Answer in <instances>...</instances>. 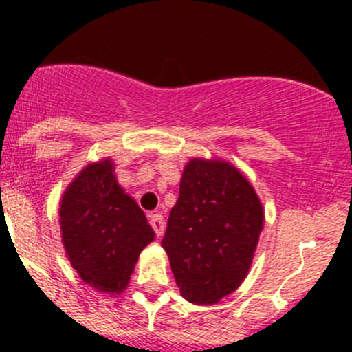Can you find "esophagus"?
<instances>
[{
    "mask_svg": "<svg viewBox=\"0 0 352 352\" xmlns=\"http://www.w3.org/2000/svg\"><path fill=\"white\" fill-rule=\"evenodd\" d=\"M150 225L151 228L155 230L156 236H163V232H165V221H163V216L160 212H155V214L150 216Z\"/></svg>",
    "mask_w": 352,
    "mask_h": 352,
    "instance_id": "obj_1",
    "label": "esophagus"
}]
</instances>
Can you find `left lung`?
Returning <instances> with one entry per match:
<instances>
[{
	"label": "left lung",
	"instance_id": "obj_1",
	"mask_svg": "<svg viewBox=\"0 0 352 352\" xmlns=\"http://www.w3.org/2000/svg\"><path fill=\"white\" fill-rule=\"evenodd\" d=\"M264 221L261 199L235 165L190 158L162 240L180 294L194 305L232 294L247 278Z\"/></svg>",
	"mask_w": 352,
	"mask_h": 352
}]
</instances>
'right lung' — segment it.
I'll return each instance as SVG.
<instances>
[{
    "label": "right lung",
    "instance_id": "add662e5",
    "mask_svg": "<svg viewBox=\"0 0 352 352\" xmlns=\"http://www.w3.org/2000/svg\"><path fill=\"white\" fill-rule=\"evenodd\" d=\"M59 225L71 267L107 294L126 289L141 250L155 240L143 209L117 182L112 158L88 163L71 180Z\"/></svg>",
    "mask_w": 352,
    "mask_h": 352
}]
</instances>
